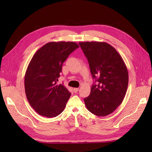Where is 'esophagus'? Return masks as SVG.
Segmentation results:
<instances>
[{
  "instance_id": "esophagus-1",
  "label": "esophagus",
  "mask_w": 152,
  "mask_h": 152,
  "mask_svg": "<svg viewBox=\"0 0 152 152\" xmlns=\"http://www.w3.org/2000/svg\"><path fill=\"white\" fill-rule=\"evenodd\" d=\"M78 90H79V88H74L73 89V91L74 93H77L78 91Z\"/></svg>"
}]
</instances>
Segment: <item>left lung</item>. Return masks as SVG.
<instances>
[{"label": "left lung", "instance_id": "8db88e82", "mask_svg": "<svg viewBox=\"0 0 152 152\" xmlns=\"http://www.w3.org/2000/svg\"><path fill=\"white\" fill-rule=\"evenodd\" d=\"M80 47L88 59L96 84L84 98L89 112L97 116L112 114L123 102L127 91L129 74L122 57L111 45L103 42H82Z\"/></svg>", "mask_w": 152, "mask_h": 152}]
</instances>
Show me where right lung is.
<instances>
[{"instance_id": "add662e5", "label": "right lung", "mask_w": 152, "mask_h": 152, "mask_svg": "<svg viewBox=\"0 0 152 152\" xmlns=\"http://www.w3.org/2000/svg\"><path fill=\"white\" fill-rule=\"evenodd\" d=\"M78 48L74 42H51L31 59L25 75V91L29 104L40 115L56 117L65 108L71 93L57 82L63 63Z\"/></svg>"}]
</instances>
